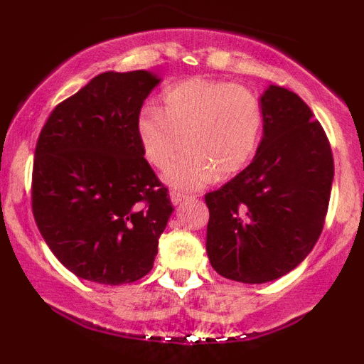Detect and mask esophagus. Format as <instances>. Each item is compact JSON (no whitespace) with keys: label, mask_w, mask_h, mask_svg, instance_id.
I'll use <instances>...</instances> for the list:
<instances>
[{"label":"esophagus","mask_w":364,"mask_h":364,"mask_svg":"<svg viewBox=\"0 0 364 364\" xmlns=\"http://www.w3.org/2000/svg\"><path fill=\"white\" fill-rule=\"evenodd\" d=\"M171 202L174 203V205H179L181 202H185V200H188V195L185 193H179V191H171Z\"/></svg>","instance_id":"34e87169"}]
</instances>
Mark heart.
I'll return each mask as SVG.
<instances>
[{
    "label": "heart",
    "mask_w": 364,
    "mask_h": 364,
    "mask_svg": "<svg viewBox=\"0 0 364 364\" xmlns=\"http://www.w3.org/2000/svg\"><path fill=\"white\" fill-rule=\"evenodd\" d=\"M162 109L144 106L136 133L145 156L166 168V181L181 190H198L219 174L232 176L257 152L263 109L257 95L231 82L193 77L162 92Z\"/></svg>",
    "instance_id": "heart-1"
}]
</instances>
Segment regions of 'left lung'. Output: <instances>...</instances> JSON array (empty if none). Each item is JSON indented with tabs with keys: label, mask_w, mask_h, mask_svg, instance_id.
<instances>
[{
	"label": "left lung",
	"mask_w": 364,
	"mask_h": 364,
	"mask_svg": "<svg viewBox=\"0 0 364 364\" xmlns=\"http://www.w3.org/2000/svg\"><path fill=\"white\" fill-rule=\"evenodd\" d=\"M260 104L263 139L252 164L205 195L210 265L245 284L275 281L308 257L333 179L328 139L303 99L270 85Z\"/></svg>",
	"instance_id": "8db88e82"
}]
</instances>
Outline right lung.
<instances>
[{
    "instance_id": "add662e5",
    "label": "right lung",
    "mask_w": 364,
    "mask_h": 364,
    "mask_svg": "<svg viewBox=\"0 0 364 364\" xmlns=\"http://www.w3.org/2000/svg\"><path fill=\"white\" fill-rule=\"evenodd\" d=\"M161 82L104 72L58 104L41 129L32 212L54 257L77 277L135 282L154 267L173 203L144 157L136 119Z\"/></svg>"
}]
</instances>
